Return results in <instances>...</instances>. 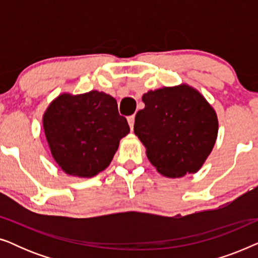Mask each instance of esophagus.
Listing matches in <instances>:
<instances>
[{"label":"esophagus","mask_w":258,"mask_h":258,"mask_svg":"<svg viewBox=\"0 0 258 258\" xmlns=\"http://www.w3.org/2000/svg\"><path fill=\"white\" fill-rule=\"evenodd\" d=\"M128 123H129V125H130V129L133 130V128H134V123H135V115L128 116Z\"/></svg>","instance_id":"obj_1"}]
</instances>
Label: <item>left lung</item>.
<instances>
[{
	"label": "left lung",
	"mask_w": 258,
	"mask_h": 258,
	"mask_svg": "<svg viewBox=\"0 0 258 258\" xmlns=\"http://www.w3.org/2000/svg\"><path fill=\"white\" fill-rule=\"evenodd\" d=\"M135 117L134 133L147 148L157 171L168 177L192 174L202 167L216 142V112L191 87L148 91Z\"/></svg>",
	"instance_id": "1"
}]
</instances>
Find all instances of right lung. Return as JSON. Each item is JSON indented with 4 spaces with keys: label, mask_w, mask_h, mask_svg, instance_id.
<instances>
[{
    "label": "right lung",
    "mask_w": 258,
    "mask_h": 258,
    "mask_svg": "<svg viewBox=\"0 0 258 258\" xmlns=\"http://www.w3.org/2000/svg\"><path fill=\"white\" fill-rule=\"evenodd\" d=\"M43 128L56 163L80 177L104 170L130 132L115 98L96 90L58 96L45 111Z\"/></svg>",
    "instance_id": "obj_1"
}]
</instances>
